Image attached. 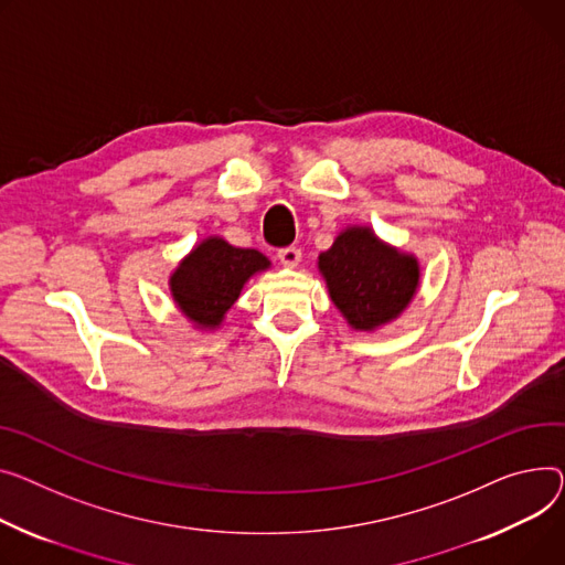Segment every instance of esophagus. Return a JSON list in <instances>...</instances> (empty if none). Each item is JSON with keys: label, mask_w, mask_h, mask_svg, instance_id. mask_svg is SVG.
I'll return each mask as SVG.
<instances>
[{"label": "esophagus", "mask_w": 565, "mask_h": 565, "mask_svg": "<svg viewBox=\"0 0 565 565\" xmlns=\"http://www.w3.org/2000/svg\"><path fill=\"white\" fill-rule=\"evenodd\" d=\"M277 258L284 263L286 268H295L299 258H302V252H299L297 247H281V249H277Z\"/></svg>", "instance_id": "obj_1"}]
</instances>
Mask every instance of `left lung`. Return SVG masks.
Listing matches in <instances>:
<instances>
[{
  "label": "left lung",
  "instance_id": "8db88e82",
  "mask_svg": "<svg viewBox=\"0 0 565 565\" xmlns=\"http://www.w3.org/2000/svg\"><path fill=\"white\" fill-rule=\"evenodd\" d=\"M331 302L354 329L397 318L418 288V260L374 238L365 227L345 230L320 254Z\"/></svg>",
  "mask_w": 565,
  "mask_h": 565
}]
</instances>
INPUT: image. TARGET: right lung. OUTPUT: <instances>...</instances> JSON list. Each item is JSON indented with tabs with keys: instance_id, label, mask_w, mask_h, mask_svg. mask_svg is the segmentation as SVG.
<instances>
[{
	"instance_id": "right-lung-1",
	"label": "right lung",
	"mask_w": 565,
	"mask_h": 565,
	"mask_svg": "<svg viewBox=\"0 0 565 565\" xmlns=\"http://www.w3.org/2000/svg\"><path fill=\"white\" fill-rule=\"evenodd\" d=\"M270 260L256 249L234 247L222 238L198 245L170 279L179 309L202 327H217L238 299L243 284Z\"/></svg>"
}]
</instances>
